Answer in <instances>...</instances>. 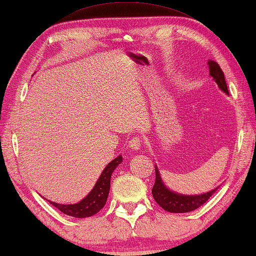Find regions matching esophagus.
I'll list each match as a JSON object with an SVG mask.
<instances>
[{"mask_svg": "<svg viewBox=\"0 0 256 256\" xmlns=\"http://www.w3.org/2000/svg\"><path fill=\"white\" fill-rule=\"evenodd\" d=\"M142 145V140H140V137H132V140H129L128 147H129V148H132V150H140Z\"/></svg>", "mask_w": 256, "mask_h": 256, "instance_id": "34e87169", "label": "esophagus"}]
</instances>
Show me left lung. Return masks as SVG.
I'll list each match as a JSON object with an SVG mask.
<instances>
[{
    "mask_svg": "<svg viewBox=\"0 0 256 256\" xmlns=\"http://www.w3.org/2000/svg\"><path fill=\"white\" fill-rule=\"evenodd\" d=\"M208 68H209V74L212 76L214 82L217 83L219 88L222 90V92L228 94V88L227 84L225 80V75H224V72L222 70L220 66L218 65V62L214 60H209L208 62ZM155 183L153 186V190H152V194L156 202L158 204L160 207H162L164 210H166L168 212H174V214H182V212H189L192 210H196L199 208L200 206H202L208 201V199L212 196L216 189L207 192V194H196V196H186V194H176L166 188L162 181V178L160 176L158 166H155Z\"/></svg>",
    "mask_w": 256,
    "mask_h": 256,
    "instance_id": "1",
    "label": "left lung"
}]
</instances>
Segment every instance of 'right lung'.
Listing matches in <instances>:
<instances>
[{"label": "right lung", "instance_id": "add662e5", "mask_svg": "<svg viewBox=\"0 0 256 256\" xmlns=\"http://www.w3.org/2000/svg\"><path fill=\"white\" fill-rule=\"evenodd\" d=\"M121 162H122V156L121 155L116 158L114 160H111L103 170V172L101 173L100 178H98L96 186H94L91 192L83 200H80V202L74 204H60L52 202L50 200L48 201L50 202V204L55 206L58 210H60L62 214H67V216L75 218H86L93 216V214H98L104 207L110 191L111 176L116 168L121 164Z\"/></svg>", "mask_w": 256, "mask_h": 256}]
</instances>
